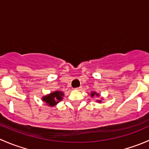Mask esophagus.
<instances>
[{"mask_svg":"<svg viewBox=\"0 0 149 149\" xmlns=\"http://www.w3.org/2000/svg\"><path fill=\"white\" fill-rule=\"evenodd\" d=\"M75 89H76V91H80V90L81 89H82V87H78V88H75Z\"/></svg>","mask_w":149,"mask_h":149,"instance_id":"1","label":"esophagus"}]
</instances>
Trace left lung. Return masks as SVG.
<instances>
[{"instance_id":"left-lung-1","label":"left lung","mask_w":149,"mask_h":149,"mask_svg":"<svg viewBox=\"0 0 149 149\" xmlns=\"http://www.w3.org/2000/svg\"><path fill=\"white\" fill-rule=\"evenodd\" d=\"M95 95L97 96V97H99L100 96V94H99L98 93H97L96 91H91V94H90V97H94ZM102 100H103V98H101V100H96V101H97V102H99V103H101L102 102Z\"/></svg>"}]
</instances>
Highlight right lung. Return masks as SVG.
<instances>
[{"mask_svg":"<svg viewBox=\"0 0 149 149\" xmlns=\"http://www.w3.org/2000/svg\"><path fill=\"white\" fill-rule=\"evenodd\" d=\"M63 97V92L61 91H55L47 94V95L43 96L42 100L46 104V105L52 107L58 103H59L60 102L62 101Z\"/></svg>","mask_w":149,"mask_h":149,"instance_id":"add662e5","label":"right lung"}]
</instances>
